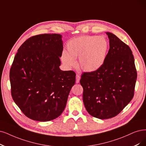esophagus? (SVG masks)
<instances>
[{"instance_id": "obj_1", "label": "esophagus", "mask_w": 146, "mask_h": 146, "mask_svg": "<svg viewBox=\"0 0 146 146\" xmlns=\"http://www.w3.org/2000/svg\"><path fill=\"white\" fill-rule=\"evenodd\" d=\"M80 77L79 75L78 74H76V84H78L79 82V80H80Z\"/></svg>"}]
</instances>
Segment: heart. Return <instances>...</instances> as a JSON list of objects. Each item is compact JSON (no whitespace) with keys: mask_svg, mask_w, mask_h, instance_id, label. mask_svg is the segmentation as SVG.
I'll use <instances>...</instances> for the list:
<instances>
[{"mask_svg":"<svg viewBox=\"0 0 146 146\" xmlns=\"http://www.w3.org/2000/svg\"><path fill=\"white\" fill-rule=\"evenodd\" d=\"M68 52L63 51L61 59L67 67L75 66L79 58V66L84 71L92 72L104 64L109 49V42L104 36L82 35L73 38L67 44Z\"/></svg>","mask_w":146,"mask_h":146,"instance_id":"b5f03b06","label":"heart"}]
</instances>
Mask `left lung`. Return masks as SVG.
<instances>
[{
    "mask_svg": "<svg viewBox=\"0 0 146 146\" xmlns=\"http://www.w3.org/2000/svg\"><path fill=\"white\" fill-rule=\"evenodd\" d=\"M110 49L100 68L84 72L83 87L86 110L94 117L108 119L117 115L134 95L137 73L132 52L126 44L111 32H106Z\"/></svg>",
    "mask_w": 146,
    "mask_h": 146,
    "instance_id": "obj_1",
    "label": "left lung"
}]
</instances>
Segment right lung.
Returning a JSON list of instances; mask_svg holds the SVG:
<instances>
[{"label":"right lung","instance_id":"right-lung-1","mask_svg":"<svg viewBox=\"0 0 146 146\" xmlns=\"http://www.w3.org/2000/svg\"><path fill=\"white\" fill-rule=\"evenodd\" d=\"M62 36L35 35L18 49L10 69L12 98L32 120L47 121L60 115L75 84L76 73L59 68L63 50Z\"/></svg>","mask_w":146,"mask_h":146}]
</instances>
